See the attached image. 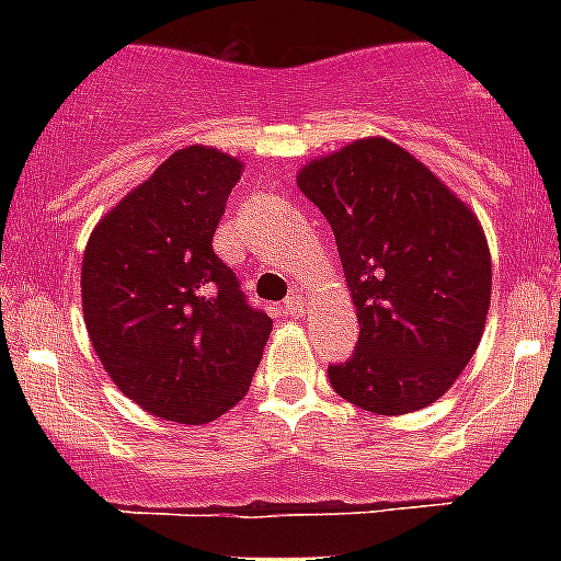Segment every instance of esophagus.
Wrapping results in <instances>:
<instances>
[{
	"mask_svg": "<svg viewBox=\"0 0 561 561\" xmlns=\"http://www.w3.org/2000/svg\"><path fill=\"white\" fill-rule=\"evenodd\" d=\"M286 309H289L291 314H297V317L304 314V309H306V295H304V291H300V289L291 291V295L286 297Z\"/></svg>",
	"mask_w": 561,
	"mask_h": 561,
	"instance_id": "obj_1",
	"label": "esophagus"
}]
</instances>
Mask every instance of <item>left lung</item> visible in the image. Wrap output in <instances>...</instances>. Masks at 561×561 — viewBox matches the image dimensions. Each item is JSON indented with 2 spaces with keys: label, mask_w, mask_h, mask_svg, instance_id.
I'll use <instances>...</instances> for the list:
<instances>
[{
  "label": "left lung",
  "mask_w": 561,
  "mask_h": 561,
  "mask_svg": "<svg viewBox=\"0 0 561 561\" xmlns=\"http://www.w3.org/2000/svg\"><path fill=\"white\" fill-rule=\"evenodd\" d=\"M340 250L359 342L329 365L331 388L376 415L427 408L483 336L492 255L463 202L385 137L354 140L297 173Z\"/></svg>",
  "instance_id": "obj_1"
}]
</instances>
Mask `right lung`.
Segmentation results:
<instances>
[{"label": "right lung", "mask_w": 561, "mask_h": 561, "mask_svg": "<svg viewBox=\"0 0 561 561\" xmlns=\"http://www.w3.org/2000/svg\"><path fill=\"white\" fill-rule=\"evenodd\" d=\"M244 165L173 151L98 221L83 250V323L112 381L180 424L219 419L250 390L272 320L252 309L213 236Z\"/></svg>", "instance_id": "obj_1"}]
</instances>
